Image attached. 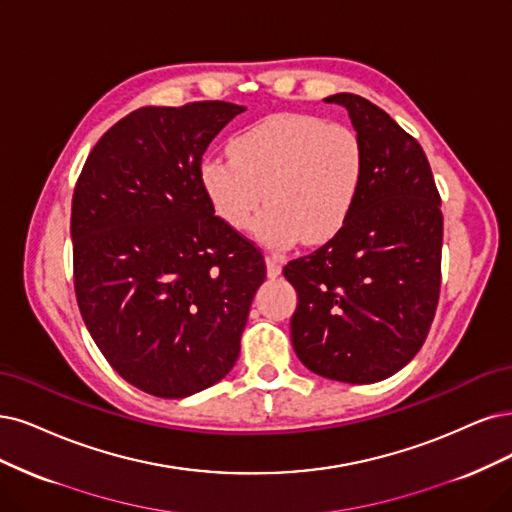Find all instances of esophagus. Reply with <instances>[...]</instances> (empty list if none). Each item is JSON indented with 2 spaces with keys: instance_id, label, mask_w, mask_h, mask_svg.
Returning <instances> with one entry per match:
<instances>
[{
  "instance_id": "34e87169",
  "label": "esophagus",
  "mask_w": 512,
  "mask_h": 512,
  "mask_svg": "<svg viewBox=\"0 0 512 512\" xmlns=\"http://www.w3.org/2000/svg\"><path fill=\"white\" fill-rule=\"evenodd\" d=\"M266 268H268V278H278V276H280V270H282L280 259L274 257V255H268V257H266Z\"/></svg>"
}]
</instances>
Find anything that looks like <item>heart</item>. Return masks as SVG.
Listing matches in <instances>:
<instances>
[{"label":"heart","mask_w":512,"mask_h":512,"mask_svg":"<svg viewBox=\"0 0 512 512\" xmlns=\"http://www.w3.org/2000/svg\"><path fill=\"white\" fill-rule=\"evenodd\" d=\"M230 160L206 156L198 179L213 213L236 232L263 211L253 234L274 251L301 238L325 242L354 213L367 154L356 130L310 113H274L227 143Z\"/></svg>","instance_id":"1"}]
</instances>
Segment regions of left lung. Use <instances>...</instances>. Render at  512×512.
<instances>
[{"label": "left lung", "mask_w": 512, "mask_h": 512, "mask_svg": "<svg viewBox=\"0 0 512 512\" xmlns=\"http://www.w3.org/2000/svg\"><path fill=\"white\" fill-rule=\"evenodd\" d=\"M342 105L367 154L342 232L282 274L297 291L293 350L316 375L373 384L420 352L441 291V196L422 145L358 94Z\"/></svg>", "instance_id": "obj_1"}]
</instances>
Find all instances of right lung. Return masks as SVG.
I'll return each instance as SVG.
<instances>
[{
    "label": "right lung",
    "mask_w": 512,
    "mask_h": 512,
    "mask_svg": "<svg viewBox=\"0 0 512 512\" xmlns=\"http://www.w3.org/2000/svg\"><path fill=\"white\" fill-rule=\"evenodd\" d=\"M242 105L141 107L92 147L73 189V285L128 384L185 399L232 371L266 261L215 217L198 170Z\"/></svg>",
    "instance_id": "right-lung-1"
}]
</instances>
